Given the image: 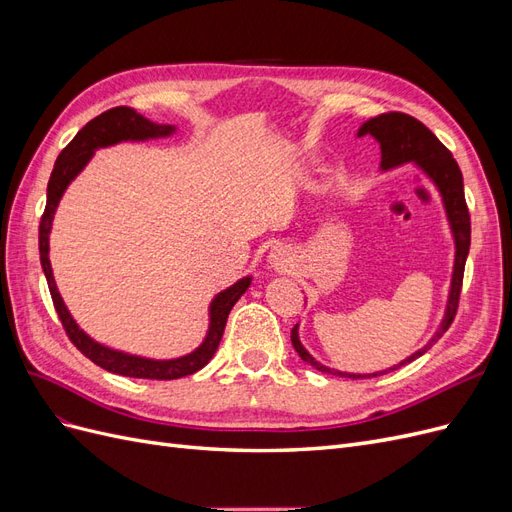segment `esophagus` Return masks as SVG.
Segmentation results:
<instances>
[{
    "label": "esophagus",
    "instance_id": "esophagus-1",
    "mask_svg": "<svg viewBox=\"0 0 512 512\" xmlns=\"http://www.w3.org/2000/svg\"><path fill=\"white\" fill-rule=\"evenodd\" d=\"M269 265L275 269V271H286V267L290 265V258L286 254V250H273L271 256H269Z\"/></svg>",
    "mask_w": 512,
    "mask_h": 512
}]
</instances>
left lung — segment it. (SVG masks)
Here are the masks:
<instances>
[{"instance_id": "1", "label": "left lung", "mask_w": 512, "mask_h": 512, "mask_svg": "<svg viewBox=\"0 0 512 512\" xmlns=\"http://www.w3.org/2000/svg\"><path fill=\"white\" fill-rule=\"evenodd\" d=\"M365 134H371L380 143L382 170H389V168H395V166L406 164V162H414L416 166H421L425 170L433 183H436V188L444 200L448 224H451L453 237H455V267H453L451 292H448L444 320L440 324L438 333L429 339L427 346H423L421 350L408 356V359H404L399 365H393L391 369L378 371V374H346V371H335V369H329L327 365L318 363L299 342V327L294 324L290 339H292L294 350L299 352V356L305 363L316 367L318 371H324V374H335L339 378H352V380L354 378H376V376L386 374V371L399 369L401 365L412 363L414 359H418V356H423L433 344L438 342L442 333L451 327V322L455 320L457 307H459L461 284H463V269H466V258L470 252V211L466 205V194H463V177H461L459 164L453 158V153L438 141V136L433 134L425 126V123H421L406 113H397V111L382 113L374 119L365 121L359 130V136H365Z\"/></svg>"}]
</instances>
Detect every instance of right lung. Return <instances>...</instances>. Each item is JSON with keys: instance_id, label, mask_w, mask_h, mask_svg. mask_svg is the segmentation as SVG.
I'll return each instance as SVG.
<instances>
[{"instance_id": "obj_1", "label": "right lung", "mask_w": 512, "mask_h": 512, "mask_svg": "<svg viewBox=\"0 0 512 512\" xmlns=\"http://www.w3.org/2000/svg\"><path fill=\"white\" fill-rule=\"evenodd\" d=\"M173 126H158L143 115H138L134 108L128 106H115L111 111H106L98 115L96 119H91L87 126L76 134L70 145L59 153V158L55 162V168L49 179V188H46V207L40 220V232H38V241H40V262H42V271L46 275V282H49V290L53 297V305L57 309V316L64 324V329L70 337V342L79 348L89 361H94L106 371H113V374L119 376H128V378H149V380H175L190 376L194 371L203 369L211 359L215 350H218L224 327L232 305H235L241 294L250 288L252 277H243L237 284H232L224 292H220L218 297L211 303V322H209V331L205 342L200 344L194 352L179 356V359H170V361H153V359H143V356H134L126 354L119 350H111L98 342H94L85 331L79 329V324L74 322L70 316L68 307L61 301L55 280H53V271H51V260H49V232L53 224V215L59 205L61 194L66 192L68 183L81 173L89 158L94 156V151L98 147H108L121 141H147V138H158V136H168L173 134Z\"/></svg>"}]
</instances>
